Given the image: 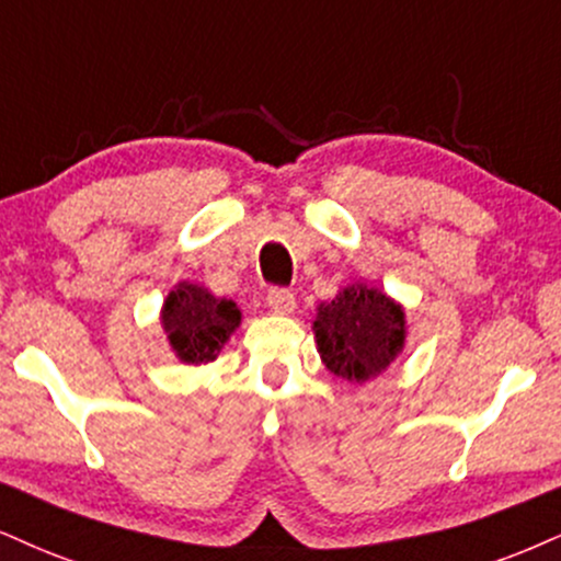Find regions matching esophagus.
<instances>
[{
    "mask_svg": "<svg viewBox=\"0 0 561 561\" xmlns=\"http://www.w3.org/2000/svg\"><path fill=\"white\" fill-rule=\"evenodd\" d=\"M267 307L273 314H291L296 309V296L288 288H273L267 294Z\"/></svg>",
    "mask_w": 561,
    "mask_h": 561,
    "instance_id": "34e87169",
    "label": "esophagus"
}]
</instances>
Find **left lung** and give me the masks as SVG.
<instances>
[{
  "instance_id": "1",
  "label": "left lung",
  "mask_w": 561,
  "mask_h": 561,
  "mask_svg": "<svg viewBox=\"0 0 561 561\" xmlns=\"http://www.w3.org/2000/svg\"><path fill=\"white\" fill-rule=\"evenodd\" d=\"M312 330L322 364L354 385L390 369L408 335L403 304L366 283H351L333 301H322Z\"/></svg>"
}]
</instances>
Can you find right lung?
<instances>
[{
    "label": "right lung",
    "mask_w": 561,
    "mask_h": 561,
    "mask_svg": "<svg viewBox=\"0 0 561 561\" xmlns=\"http://www.w3.org/2000/svg\"><path fill=\"white\" fill-rule=\"evenodd\" d=\"M239 324L241 309L237 301L213 296L199 283H176L161 307L165 341L182 364L199 366L216 362Z\"/></svg>",
    "instance_id": "obj_1"
}]
</instances>
